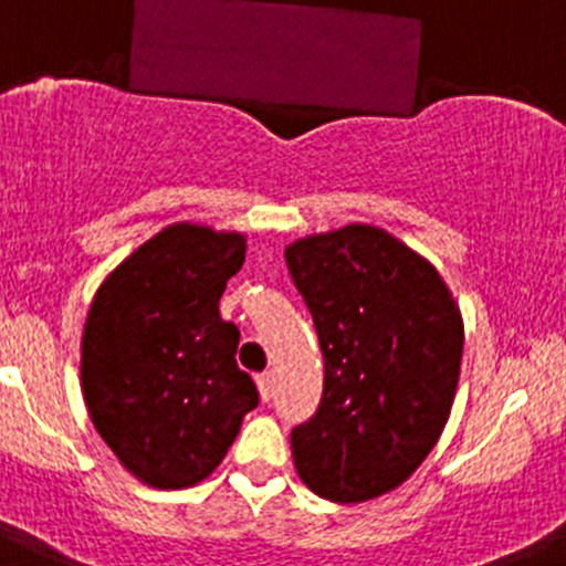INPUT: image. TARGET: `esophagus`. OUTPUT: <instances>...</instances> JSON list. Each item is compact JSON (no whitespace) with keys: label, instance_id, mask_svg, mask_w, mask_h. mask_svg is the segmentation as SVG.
I'll return each instance as SVG.
<instances>
[{"label":"esophagus","instance_id":"obj_1","mask_svg":"<svg viewBox=\"0 0 566 566\" xmlns=\"http://www.w3.org/2000/svg\"><path fill=\"white\" fill-rule=\"evenodd\" d=\"M258 391H260V399H263V402H269V399L274 397V377H272V374H260Z\"/></svg>","mask_w":566,"mask_h":566}]
</instances>
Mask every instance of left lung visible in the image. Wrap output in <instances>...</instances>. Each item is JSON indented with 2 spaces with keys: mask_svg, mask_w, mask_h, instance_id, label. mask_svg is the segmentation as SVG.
Returning <instances> with one entry per match:
<instances>
[{
  "mask_svg": "<svg viewBox=\"0 0 566 566\" xmlns=\"http://www.w3.org/2000/svg\"><path fill=\"white\" fill-rule=\"evenodd\" d=\"M286 263L326 363L294 468L328 502H368L411 476L451 417L462 314L422 254L368 223L294 240Z\"/></svg>",
  "mask_w": 566,
  "mask_h": 566,
  "instance_id": "8db88e82",
  "label": "left lung"
}]
</instances>
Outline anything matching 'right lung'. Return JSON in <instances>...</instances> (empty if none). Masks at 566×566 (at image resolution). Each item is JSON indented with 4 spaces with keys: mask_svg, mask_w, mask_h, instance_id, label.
<instances>
[{
    "mask_svg": "<svg viewBox=\"0 0 566 566\" xmlns=\"http://www.w3.org/2000/svg\"><path fill=\"white\" fill-rule=\"evenodd\" d=\"M247 238L172 223L107 274L82 334V391L98 437L158 490L203 482L227 457L258 388L221 317Z\"/></svg>",
    "mask_w": 566,
    "mask_h": 566,
    "instance_id": "right-lung-1",
    "label": "right lung"
}]
</instances>
